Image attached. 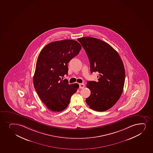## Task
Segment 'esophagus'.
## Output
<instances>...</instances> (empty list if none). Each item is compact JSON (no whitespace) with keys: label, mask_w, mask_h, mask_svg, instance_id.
Listing matches in <instances>:
<instances>
[{"label":"esophagus","mask_w":153,"mask_h":153,"mask_svg":"<svg viewBox=\"0 0 153 153\" xmlns=\"http://www.w3.org/2000/svg\"><path fill=\"white\" fill-rule=\"evenodd\" d=\"M85 85L83 83H80L79 84V88H85Z\"/></svg>","instance_id":"esophagus-1"}]
</instances>
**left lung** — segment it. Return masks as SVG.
Here are the masks:
<instances>
[{"instance_id":"8db88e82","label":"left lung","mask_w":153,"mask_h":153,"mask_svg":"<svg viewBox=\"0 0 153 153\" xmlns=\"http://www.w3.org/2000/svg\"><path fill=\"white\" fill-rule=\"evenodd\" d=\"M78 41L88 56L91 72L99 73L98 82L87 83L86 87L91 92L86 103L96 111H107L117 102L123 92L125 81L123 62L117 51L101 40L85 37Z\"/></svg>"}]
</instances>
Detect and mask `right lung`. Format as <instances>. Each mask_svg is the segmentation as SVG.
I'll return each instance as SVG.
<instances>
[{
  "instance_id": "1",
  "label": "right lung",
  "mask_w": 153,
  "mask_h": 153,
  "mask_svg": "<svg viewBox=\"0 0 153 153\" xmlns=\"http://www.w3.org/2000/svg\"><path fill=\"white\" fill-rule=\"evenodd\" d=\"M81 49L77 41L62 40L48 44L38 55L33 84L40 99L52 111L65 110L79 88L77 83L69 84L62 79L68 73L69 61Z\"/></svg>"
}]
</instances>
